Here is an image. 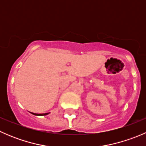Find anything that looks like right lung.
I'll use <instances>...</instances> for the list:
<instances>
[{
  "label": "right lung",
  "instance_id": "1",
  "mask_svg": "<svg viewBox=\"0 0 146 146\" xmlns=\"http://www.w3.org/2000/svg\"><path fill=\"white\" fill-rule=\"evenodd\" d=\"M31 114H34V115H36V116H45V115H47V114H48L49 113H45V114H36V113L31 112Z\"/></svg>",
  "mask_w": 146,
  "mask_h": 146
}]
</instances>
